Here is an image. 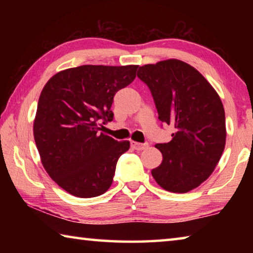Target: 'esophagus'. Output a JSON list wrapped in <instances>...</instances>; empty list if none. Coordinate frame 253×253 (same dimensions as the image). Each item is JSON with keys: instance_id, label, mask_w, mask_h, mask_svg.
Instances as JSON below:
<instances>
[{"instance_id": "1", "label": "esophagus", "mask_w": 253, "mask_h": 253, "mask_svg": "<svg viewBox=\"0 0 253 253\" xmlns=\"http://www.w3.org/2000/svg\"><path fill=\"white\" fill-rule=\"evenodd\" d=\"M130 145L131 147L136 149V151H143V149L147 148L148 147V144H140V143H137V142H134V140H131L130 142Z\"/></svg>"}]
</instances>
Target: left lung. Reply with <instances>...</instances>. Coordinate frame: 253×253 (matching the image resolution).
I'll use <instances>...</instances> for the list:
<instances>
[{"instance_id": "8db88e82", "label": "left lung", "mask_w": 253, "mask_h": 253, "mask_svg": "<svg viewBox=\"0 0 253 253\" xmlns=\"http://www.w3.org/2000/svg\"><path fill=\"white\" fill-rule=\"evenodd\" d=\"M162 123L174 127L172 140L156 144L163 161L152 169L162 188L187 193L210 177L225 147L223 104L211 84L188 63L168 59L139 67Z\"/></svg>"}]
</instances>
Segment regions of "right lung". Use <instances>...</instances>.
<instances>
[{"instance_id": "obj_1", "label": "right lung", "mask_w": 253, "mask_h": 253, "mask_svg": "<svg viewBox=\"0 0 253 253\" xmlns=\"http://www.w3.org/2000/svg\"><path fill=\"white\" fill-rule=\"evenodd\" d=\"M138 66L84 65L59 71L42 89L33 135L46 173L77 198H95L110 187L118 158L129 142L100 132L113 121L114 96L136 77Z\"/></svg>"}]
</instances>
